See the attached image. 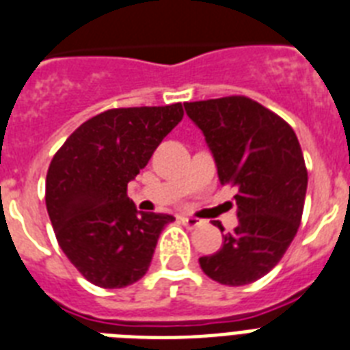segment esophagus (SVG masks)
<instances>
[{"instance_id": "1", "label": "esophagus", "mask_w": 350, "mask_h": 350, "mask_svg": "<svg viewBox=\"0 0 350 350\" xmlns=\"http://www.w3.org/2000/svg\"><path fill=\"white\" fill-rule=\"evenodd\" d=\"M180 221L185 225L187 229H196V227H200V225H202V219L191 218V216H181Z\"/></svg>"}]
</instances>
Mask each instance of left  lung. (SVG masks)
Masks as SVG:
<instances>
[{
    "mask_svg": "<svg viewBox=\"0 0 350 350\" xmlns=\"http://www.w3.org/2000/svg\"><path fill=\"white\" fill-rule=\"evenodd\" d=\"M203 132L221 183L238 187V225L224 247L200 258L211 280L239 287L272 271L298 232L307 169L294 131L245 96L183 103ZM218 229L224 232L221 224Z\"/></svg>",
    "mask_w": 350,
    "mask_h": 350,
    "instance_id": "left-lung-1",
    "label": "left lung"
}]
</instances>
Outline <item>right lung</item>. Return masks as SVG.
Segmentation results:
<instances>
[{"instance_id": "right-lung-1", "label": "right lung", "mask_w": 350, "mask_h": 350, "mask_svg": "<svg viewBox=\"0 0 350 350\" xmlns=\"http://www.w3.org/2000/svg\"><path fill=\"white\" fill-rule=\"evenodd\" d=\"M183 118L181 103L112 109L79 125L52 158L46 213L70 263L90 283L123 288L145 276L174 216L137 213L126 185Z\"/></svg>"}]
</instances>
